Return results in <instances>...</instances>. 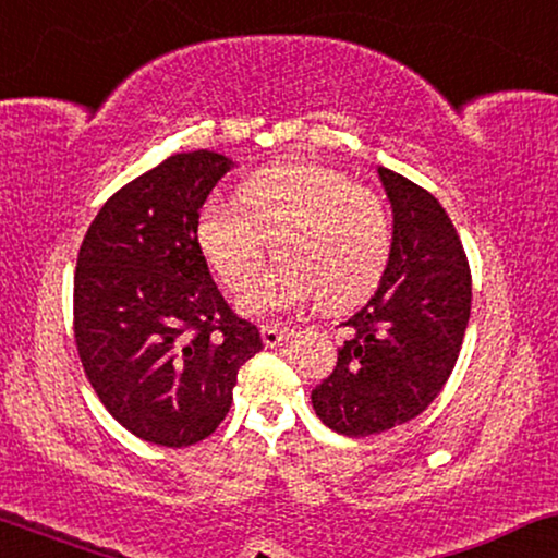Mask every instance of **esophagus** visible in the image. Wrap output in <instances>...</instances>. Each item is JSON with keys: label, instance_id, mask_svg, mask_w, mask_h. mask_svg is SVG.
Returning <instances> with one entry per match:
<instances>
[{"label": "esophagus", "instance_id": "34e87169", "mask_svg": "<svg viewBox=\"0 0 558 558\" xmlns=\"http://www.w3.org/2000/svg\"><path fill=\"white\" fill-rule=\"evenodd\" d=\"M294 330H289V327H277V325H264L262 327V338H264V345L266 348H277L281 342L292 338Z\"/></svg>", "mask_w": 558, "mask_h": 558}]
</instances>
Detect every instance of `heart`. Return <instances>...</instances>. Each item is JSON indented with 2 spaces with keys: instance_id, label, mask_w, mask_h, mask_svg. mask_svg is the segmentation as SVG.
I'll return each mask as SVG.
<instances>
[{
  "instance_id": "obj_1",
  "label": "heart",
  "mask_w": 558,
  "mask_h": 558,
  "mask_svg": "<svg viewBox=\"0 0 558 558\" xmlns=\"http://www.w3.org/2000/svg\"><path fill=\"white\" fill-rule=\"evenodd\" d=\"M239 203L205 205L197 243L218 279L239 292L274 241L281 262L243 294L248 315H274L315 296L340 312L378 284L391 251V218L376 190L325 165L277 162L243 182Z\"/></svg>"
}]
</instances>
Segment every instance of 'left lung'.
I'll use <instances>...</instances> for the list:
<instances>
[{"instance_id":"left-lung-1","label":"left lung","mask_w":558,"mask_h":558,"mask_svg":"<svg viewBox=\"0 0 558 558\" xmlns=\"http://www.w3.org/2000/svg\"><path fill=\"white\" fill-rule=\"evenodd\" d=\"M393 208V243L378 292L345 327L312 407L332 432L368 437L422 414L445 388L470 323L472 274L437 197L378 167Z\"/></svg>"}]
</instances>
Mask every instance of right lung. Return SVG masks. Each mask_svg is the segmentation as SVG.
Masks as SVG:
<instances>
[{"label":"right lung","mask_w":558,"mask_h":558,"mask_svg":"<svg viewBox=\"0 0 558 558\" xmlns=\"http://www.w3.org/2000/svg\"><path fill=\"white\" fill-rule=\"evenodd\" d=\"M231 165L208 149L167 157L104 203L78 251L73 335L83 371L109 414L151 445L210 437L239 368L264 348L197 243L203 203Z\"/></svg>","instance_id":"right-lung-1"}]
</instances>
